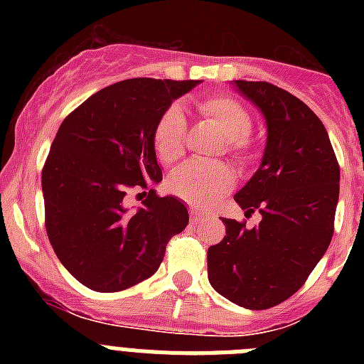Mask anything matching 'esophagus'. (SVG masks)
<instances>
[{"instance_id": "1", "label": "esophagus", "mask_w": 364, "mask_h": 364, "mask_svg": "<svg viewBox=\"0 0 364 364\" xmlns=\"http://www.w3.org/2000/svg\"><path fill=\"white\" fill-rule=\"evenodd\" d=\"M189 215H191V224H198L202 218H205V215L200 213L197 208H189Z\"/></svg>"}]
</instances>
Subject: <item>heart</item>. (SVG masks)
<instances>
[{"label": "heart", "mask_w": 364, "mask_h": 364, "mask_svg": "<svg viewBox=\"0 0 364 364\" xmlns=\"http://www.w3.org/2000/svg\"><path fill=\"white\" fill-rule=\"evenodd\" d=\"M198 109L211 124H215L220 134L226 138L224 147L235 159L244 160L250 153L247 134L252 133V114L239 100L226 95H213L202 98ZM188 122L182 107L169 105L160 114L153 131L154 153L160 162L171 164L184 151ZM233 186V175L230 167L220 162H200L191 160L180 166L169 176V189L176 197L197 208H208L228 193Z\"/></svg>", "instance_id": "1"}]
</instances>
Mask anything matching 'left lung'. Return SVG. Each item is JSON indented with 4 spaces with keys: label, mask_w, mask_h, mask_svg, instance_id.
<instances>
[{
    "label": "left lung",
    "mask_w": 364,
    "mask_h": 364,
    "mask_svg": "<svg viewBox=\"0 0 364 364\" xmlns=\"http://www.w3.org/2000/svg\"><path fill=\"white\" fill-rule=\"evenodd\" d=\"M268 125L262 164L235 195L255 228L222 218L226 235L208 250V279L231 302L268 310L295 294L326 253L339 198V162L319 117L268 82L235 80Z\"/></svg>",
    "instance_id": "left-lung-1"
}]
</instances>
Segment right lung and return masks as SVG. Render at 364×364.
<instances>
[{"instance_id":"add662e5","label":"right lung","mask_w":364,"mask_h":364,"mask_svg":"<svg viewBox=\"0 0 364 364\" xmlns=\"http://www.w3.org/2000/svg\"><path fill=\"white\" fill-rule=\"evenodd\" d=\"M197 83L124 80L89 96L60 125L41 171L45 230L60 262L87 288L111 294L151 277L167 242L188 226L186 205L151 189L162 180L153 131ZM133 188L150 195L129 214L124 197Z\"/></svg>"}]
</instances>
